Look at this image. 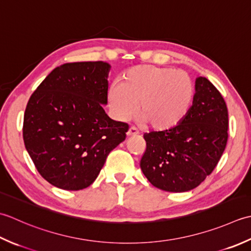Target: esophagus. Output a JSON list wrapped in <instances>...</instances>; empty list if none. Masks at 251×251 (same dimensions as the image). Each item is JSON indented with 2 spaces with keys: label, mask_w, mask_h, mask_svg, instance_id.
Masks as SVG:
<instances>
[{
  "label": "esophagus",
  "mask_w": 251,
  "mask_h": 251,
  "mask_svg": "<svg viewBox=\"0 0 251 251\" xmlns=\"http://www.w3.org/2000/svg\"><path fill=\"white\" fill-rule=\"evenodd\" d=\"M126 134H127V136H135V135L139 134V131H137L136 127L131 126L130 129H129V131H127Z\"/></svg>",
  "instance_id": "1"
}]
</instances>
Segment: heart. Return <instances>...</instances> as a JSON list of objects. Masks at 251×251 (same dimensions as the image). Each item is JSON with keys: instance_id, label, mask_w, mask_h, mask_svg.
Returning <instances> with one entry per match:
<instances>
[{"instance_id": "obj_1", "label": "heart", "mask_w": 251, "mask_h": 251, "mask_svg": "<svg viewBox=\"0 0 251 251\" xmlns=\"http://www.w3.org/2000/svg\"><path fill=\"white\" fill-rule=\"evenodd\" d=\"M107 97L117 120L131 118L137 104L139 118L151 130L161 132L185 119L195 99V85L185 71L141 65L126 70Z\"/></svg>"}]
</instances>
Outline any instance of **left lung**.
<instances>
[{"label":"left lung","instance_id":"8db88e82","mask_svg":"<svg viewBox=\"0 0 251 251\" xmlns=\"http://www.w3.org/2000/svg\"><path fill=\"white\" fill-rule=\"evenodd\" d=\"M193 106L180 125L145 133L140 166L152 185L182 193L197 187L217 167L228 137V112L223 96L203 76L196 79Z\"/></svg>","mask_w":251,"mask_h":251}]
</instances>
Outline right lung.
Returning a JSON list of instances; mask_svg holds the SVG:
<instances>
[{
	"label": "right lung",
	"mask_w": 251,
	"mask_h": 251,
	"mask_svg": "<svg viewBox=\"0 0 251 251\" xmlns=\"http://www.w3.org/2000/svg\"><path fill=\"white\" fill-rule=\"evenodd\" d=\"M109 68L104 61L64 64L28 100L25 150L42 177L61 190L90 186L109 152L126 140L129 125L110 119L103 108Z\"/></svg>",
	"instance_id": "add662e5"
}]
</instances>
